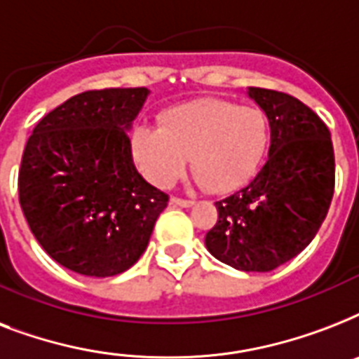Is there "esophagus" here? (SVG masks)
I'll list each match as a JSON object with an SVG mask.
<instances>
[{"mask_svg":"<svg viewBox=\"0 0 359 359\" xmlns=\"http://www.w3.org/2000/svg\"><path fill=\"white\" fill-rule=\"evenodd\" d=\"M171 205H175V207H182V208H188L194 205V201H190V199H180V197H171Z\"/></svg>","mask_w":359,"mask_h":359,"instance_id":"1","label":"esophagus"}]
</instances>
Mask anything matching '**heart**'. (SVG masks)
I'll use <instances>...</instances> for the list:
<instances>
[{
  "label": "heart",
  "mask_w": 359,
  "mask_h": 359,
  "mask_svg": "<svg viewBox=\"0 0 359 359\" xmlns=\"http://www.w3.org/2000/svg\"><path fill=\"white\" fill-rule=\"evenodd\" d=\"M160 126L140 124L132 132L135 165L158 188L171 184L190 156L196 182L216 194L236 190L257 173L270 141L261 109L222 98L165 109Z\"/></svg>",
  "instance_id": "obj_1"
}]
</instances>
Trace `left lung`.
<instances>
[{
  "mask_svg": "<svg viewBox=\"0 0 359 359\" xmlns=\"http://www.w3.org/2000/svg\"><path fill=\"white\" fill-rule=\"evenodd\" d=\"M270 124L268 160L250 184L216 203L205 236L218 261L244 272H270L306 250L320 229L335 186L328 126L287 93L250 87Z\"/></svg>",
  "mask_w": 359,
  "mask_h": 359,
  "instance_id": "1",
  "label": "left lung"
}]
</instances>
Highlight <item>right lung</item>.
Instances as JSON below:
<instances>
[{"instance_id": "add662e5", "label": "right lung", "mask_w": 359, "mask_h": 359, "mask_svg": "<svg viewBox=\"0 0 359 359\" xmlns=\"http://www.w3.org/2000/svg\"><path fill=\"white\" fill-rule=\"evenodd\" d=\"M149 89L86 91L44 115L24 149L20 207L42 250L91 278L128 270L169 197L134 165L128 130Z\"/></svg>"}]
</instances>
